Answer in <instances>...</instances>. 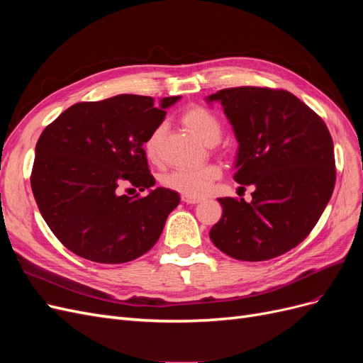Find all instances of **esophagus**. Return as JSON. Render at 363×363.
I'll return each mask as SVG.
<instances>
[{
	"instance_id": "esophagus-1",
	"label": "esophagus",
	"mask_w": 363,
	"mask_h": 363,
	"mask_svg": "<svg viewBox=\"0 0 363 363\" xmlns=\"http://www.w3.org/2000/svg\"><path fill=\"white\" fill-rule=\"evenodd\" d=\"M182 200L188 204H196L201 201L200 196H192V195H182Z\"/></svg>"
}]
</instances>
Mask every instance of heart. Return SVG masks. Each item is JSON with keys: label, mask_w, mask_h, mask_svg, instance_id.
<instances>
[{"label": "heart", "mask_w": 363, "mask_h": 363, "mask_svg": "<svg viewBox=\"0 0 363 363\" xmlns=\"http://www.w3.org/2000/svg\"><path fill=\"white\" fill-rule=\"evenodd\" d=\"M183 124L199 138L206 145H215L223 136L221 121L211 111L194 106L189 107L182 116ZM167 125L163 123L151 130V133L144 142L145 156L150 162H160V145ZM221 177V168L215 163H206L196 168H182L167 172L162 177L164 188L179 192L182 195L201 196L211 191L213 182Z\"/></svg>", "instance_id": "heart-1"}]
</instances>
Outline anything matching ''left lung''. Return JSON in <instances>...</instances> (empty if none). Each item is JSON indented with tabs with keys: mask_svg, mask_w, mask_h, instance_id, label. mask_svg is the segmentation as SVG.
Here are the masks:
<instances>
[{
	"mask_svg": "<svg viewBox=\"0 0 363 363\" xmlns=\"http://www.w3.org/2000/svg\"><path fill=\"white\" fill-rule=\"evenodd\" d=\"M221 103L238 139L233 179L255 186L252 200L218 199L223 216L211 239L227 256L260 262L298 245L335 189L333 140L324 121L283 89L230 87L208 95Z\"/></svg>",
	"mask_w": 363,
	"mask_h": 363,
	"instance_id": "8db88e82",
	"label": "left lung"
}]
</instances>
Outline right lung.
I'll list each match as a JSON object with an SVG mask.
<instances>
[{
    "instance_id": "obj_1",
    "label": "right lung",
    "mask_w": 363,
    "mask_h": 363,
    "mask_svg": "<svg viewBox=\"0 0 363 363\" xmlns=\"http://www.w3.org/2000/svg\"><path fill=\"white\" fill-rule=\"evenodd\" d=\"M179 100L167 96L156 106L151 96L123 94L77 103L42 131L31 191L51 232L74 255L125 263L155 247L180 196L152 188L144 142ZM123 184L149 194L121 196Z\"/></svg>"
}]
</instances>
